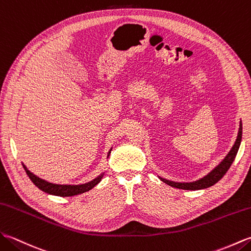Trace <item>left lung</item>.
Here are the masks:
<instances>
[{
    "instance_id": "1",
    "label": "left lung",
    "mask_w": 251,
    "mask_h": 251,
    "mask_svg": "<svg viewBox=\"0 0 251 251\" xmlns=\"http://www.w3.org/2000/svg\"><path fill=\"white\" fill-rule=\"evenodd\" d=\"M242 134H243V127H242V121H241V124H239L237 138L235 141V144L233 145L232 149L229 151V153H227L226 157L221 161L219 165H217L213 171L208 173V174L204 176L203 178H201V179H199L197 181H192V182H175V181L164 179V178H161V177L160 179L163 182H165L166 185L174 188H178V189H182V190H201V189H206L208 187L214 186L216 182H218L221 178L226 175V173L230 169L231 164L233 163V161H234L238 151L239 145H241V142H242Z\"/></svg>"
}]
</instances>
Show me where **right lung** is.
<instances>
[{
    "instance_id": "add662e5",
    "label": "right lung",
    "mask_w": 251,
    "mask_h": 251,
    "mask_svg": "<svg viewBox=\"0 0 251 251\" xmlns=\"http://www.w3.org/2000/svg\"><path fill=\"white\" fill-rule=\"evenodd\" d=\"M110 151L111 149L108 151L107 158L109 157ZM22 165H24V163H22ZM24 169L27 174V176H29V178L32 180V182L34 183L38 189H41V190L44 192L52 194V196H58V197H73V196H77V194H81L83 192L91 190L94 186H97L98 183L101 181L102 177L104 175L103 173V174L98 176L97 178H94L93 180L89 181L87 183H82V185H57V183L48 182L46 180L42 179V178L37 177L36 175H34L33 173H31L29 170H27L25 168V165H24Z\"/></svg>"
}]
</instances>
